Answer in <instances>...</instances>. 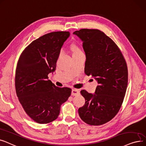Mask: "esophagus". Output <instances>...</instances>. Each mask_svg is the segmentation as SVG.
I'll return each mask as SVG.
<instances>
[{
  "label": "esophagus",
  "mask_w": 146,
  "mask_h": 146,
  "mask_svg": "<svg viewBox=\"0 0 146 146\" xmlns=\"http://www.w3.org/2000/svg\"><path fill=\"white\" fill-rule=\"evenodd\" d=\"M80 91L77 89H72V96H77L80 94Z\"/></svg>",
  "instance_id": "esophagus-1"
}]
</instances>
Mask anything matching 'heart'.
I'll list each match as a JSON object with an SVG mask.
<instances>
[{"mask_svg":"<svg viewBox=\"0 0 146 146\" xmlns=\"http://www.w3.org/2000/svg\"><path fill=\"white\" fill-rule=\"evenodd\" d=\"M80 53V50L77 47H74V49H73V54H77Z\"/></svg>","mask_w":146,"mask_h":146,"instance_id":"b5f03b06","label":"heart"}]
</instances>
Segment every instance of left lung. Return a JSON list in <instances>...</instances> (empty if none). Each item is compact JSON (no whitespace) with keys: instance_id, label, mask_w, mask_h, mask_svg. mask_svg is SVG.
Returning a JSON list of instances; mask_svg holds the SVG:
<instances>
[{"instance_id":"1","label":"left lung","mask_w":146,"mask_h":146,"mask_svg":"<svg viewBox=\"0 0 146 146\" xmlns=\"http://www.w3.org/2000/svg\"><path fill=\"white\" fill-rule=\"evenodd\" d=\"M73 34L82 41L86 74L99 84L94 94L81 90L86 102L78 113L86 123L100 125L113 119L121 107L128 85L127 63L119 47L103 32L81 29Z\"/></svg>"}]
</instances>
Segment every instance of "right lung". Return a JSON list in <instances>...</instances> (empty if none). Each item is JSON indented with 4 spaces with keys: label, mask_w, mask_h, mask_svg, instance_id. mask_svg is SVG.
<instances>
[{
    "label": "right lung",
    "mask_w": 146,
    "mask_h": 146,
    "mask_svg": "<svg viewBox=\"0 0 146 146\" xmlns=\"http://www.w3.org/2000/svg\"><path fill=\"white\" fill-rule=\"evenodd\" d=\"M68 31L52 32L34 40L17 63L16 93L26 113L38 123H48L58 118L60 106L71 96L72 90L56 87L48 80L54 71L56 61Z\"/></svg>",
    "instance_id": "obj_1"
}]
</instances>
